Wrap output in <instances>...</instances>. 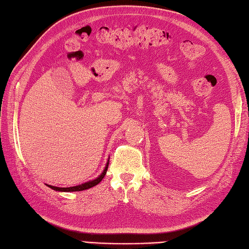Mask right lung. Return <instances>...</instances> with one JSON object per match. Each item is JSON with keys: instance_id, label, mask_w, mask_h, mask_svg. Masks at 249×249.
<instances>
[{"instance_id": "right-lung-1", "label": "right lung", "mask_w": 249, "mask_h": 249, "mask_svg": "<svg viewBox=\"0 0 249 249\" xmlns=\"http://www.w3.org/2000/svg\"><path fill=\"white\" fill-rule=\"evenodd\" d=\"M108 162L109 160H107V163H106L105 167H104V171L101 173L96 178L92 179V180H89V181H86L82 185H78V186H73V187H65V188H61V187H55V186H52V185H47L49 188H52L53 190L55 191H60V192H73V191H82V190H86V189H89V188H92L93 186L98 185L99 182L104 178V176L106 174V172H107L108 169Z\"/></svg>"}]
</instances>
